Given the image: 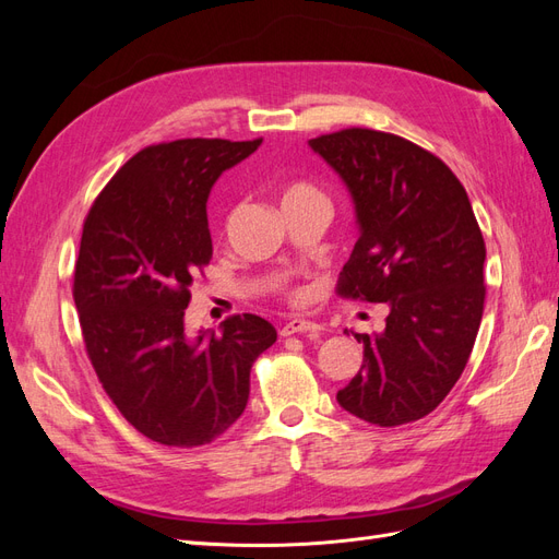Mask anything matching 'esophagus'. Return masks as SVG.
<instances>
[{
  "label": "esophagus",
  "mask_w": 559,
  "mask_h": 559,
  "mask_svg": "<svg viewBox=\"0 0 559 559\" xmlns=\"http://www.w3.org/2000/svg\"><path fill=\"white\" fill-rule=\"evenodd\" d=\"M282 335H296V333H308V335H314V337H319V333H321V326L319 324H314V321H308V319H292V321H286V324L282 326V331H280Z\"/></svg>",
  "instance_id": "1"
}]
</instances>
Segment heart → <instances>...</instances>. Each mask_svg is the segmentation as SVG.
<instances>
[{"mask_svg":"<svg viewBox=\"0 0 559 559\" xmlns=\"http://www.w3.org/2000/svg\"><path fill=\"white\" fill-rule=\"evenodd\" d=\"M319 193L312 189L308 183H292L289 189H284L282 193V205L286 202H294V200H306V198H317Z\"/></svg>","mask_w":559,"mask_h":559,"instance_id":"obj_1","label":"heart"}]
</instances>
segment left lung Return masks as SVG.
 <instances>
[{"label": "left lung", "mask_w": 559, "mask_h": 559, "mask_svg": "<svg viewBox=\"0 0 559 559\" xmlns=\"http://www.w3.org/2000/svg\"><path fill=\"white\" fill-rule=\"evenodd\" d=\"M308 144L357 214L337 292L389 308L384 331L354 333L364 366L335 399L368 425H408L450 394L476 343L485 302L476 214L450 167L396 134L349 128Z\"/></svg>", "instance_id": "left-lung-1"}]
</instances>
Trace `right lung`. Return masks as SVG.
Instances as JSON below:
<instances>
[{
  "label": "right lung",
  "instance_id": "obj_1",
  "mask_svg": "<svg viewBox=\"0 0 559 559\" xmlns=\"http://www.w3.org/2000/svg\"><path fill=\"white\" fill-rule=\"evenodd\" d=\"M263 140H177L142 148L105 186L83 224L74 302L105 392L163 445L222 436L249 399V370L277 341L270 321L238 314L222 333L186 331L191 284L212 259L207 198Z\"/></svg>",
  "mask_w": 559,
  "mask_h": 559
}]
</instances>
